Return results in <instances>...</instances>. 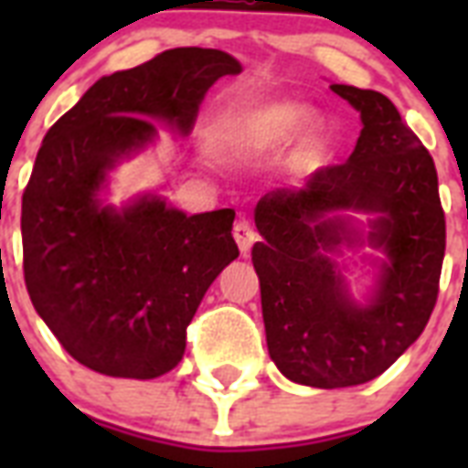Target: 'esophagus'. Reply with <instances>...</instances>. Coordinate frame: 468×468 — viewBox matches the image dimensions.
<instances>
[{
	"label": "esophagus",
	"mask_w": 468,
	"mask_h": 468,
	"mask_svg": "<svg viewBox=\"0 0 468 468\" xmlns=\"http://www.w3.org/2000/svg\"><path fill=\"white\" fill-rule=\"evenodd\" d=\"M233 238L238 242V248H240L242 255H248L250 248H252V242L257 240V230L252 228L248 218H238L235 220V228H233Z\"/></svg>",
	"instance_id": "esophagus-1"
}]
</instances>
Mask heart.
Returning a JSON list of instances; mask_svg holds the SVG:
<instances>
[{
	"mask_svg": "<svg viewBox=\"0 0 468 468\" xmlns=\"http://www.w3.org/2000/svg\"><path fill=\"white\" fill-rule=\"evenodd\" d=\"M292 133L299 157H311L318 150L320 126L311 113L292 101H260L218 121L211 143L223 157H252L274 150Z\"/></svg>",
	"mask_w": 468,
	"mask_h": 468,
	"instance_id": "heart-1",
	"label": "heart"
}]
</instances>
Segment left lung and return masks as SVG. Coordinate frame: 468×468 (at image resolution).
<instances>
[{"instance_id": "left-lung-1", "label": "left lung", "mask_w": 468, "mask_h": 468, "mask_svg": "<svg viewBox=\"0 0 468 468\" xmlns=\"http://www.w3.org/2000/svg\"><path fill=\"white\" fill-rule=\"evenodd\" d=\"M362 113V135L342 165L320 167L303 189L264 194L255 208L264 240L252 248L267 347L286 378L315 388L367 384L428 325L440 293L447 228L437 169L391 99L330 84ZM378 212L372 244L389 255L372 306L355 307L319 248L348 231L330 210Z\"/></svg>"}]
</instances>
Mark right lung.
<instances>
[{"label":"right lung","instance_id":"add662e5","mask_svg":"<svg viewBox=\"0 0 468 468\" xmlns=\"http://www.w3.org/2000/svg\"><path fill=\"white\" fill-rule=\"evenodd\" d=\"M240 62L211 48H172L101 77L43 138L21 198L24 282L65 352L106 377L155 378L182 362L206 289L240 250L235 211L186 213L157 197L101 208L106 169L157 133H182L206 90Z\"/></svg>","mask_w":468,"mask_h":468}]
</instances>
